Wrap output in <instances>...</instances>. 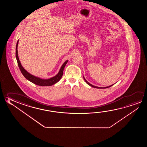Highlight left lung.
<instances>
[{
    "mask_svg": "<svg viewBox=\"0 0 147 147\" xmlns=\"http://www.w3.org/2000/svg\"><path fill=\"white\" fill-rule=\"evenodd\" d=\"M84 81L86 82L87 83V84H89V86H91V87H93V88H98V89H105V88H109V87H111V86H112L113 85V84H112V85L110 86H109V87H104V88H102V87H96V86H94L92 85V84H90L89 83V82H87V80H86L84 78Z\"/></svg>",
    "mask_w": 147,
    "mask_h": 147,
    "instance_id": "1",
    "label": "left lung"
}]
</instances>
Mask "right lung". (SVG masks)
I'll return each mask as SVG.
<instances>
[{
  "label": "right lung",
  "instance_id": "right-lung-1",
  "mask_svg": "<svg viewBox=\"0 0 147 147\" xmlns=\"http://www.w3.org/2000/svg\"><path fill=\"white\" fill-rule=\"evenodd\" d=\"M18 43V40L17 41L16 47V57L18 65L22 75L24 76V77L27 80H29L30 82H33L34 84L38 85V86H51L53 84H55L56 82H57L61 79V78L63 76V69H64L67 63L68 60H66L65 62L63 63V64L61 66V67H60V69L59 71V72L56 76L51 78L50 79H48V80L41 79V78H40L39 77H36V76L30 74L29 73L27 72L26 70L24 69V67H22V66L21 63H20V62L19 58H18V51H17Z\"/></svg>",
  "mask_w": 147,
  "mask_h": 147
}]
</instances>
